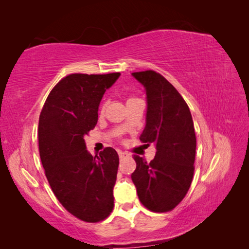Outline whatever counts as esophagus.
I'll list each match as a JSON object with an SVG mask.
<instances>
[{"label":"esophagus","instance_id":"obj_1","mask_svg":"<svg viewBox=\"0 0 249 249\" xmlns=\"http://www.w3.org/2000/svg\"><path fill=\"white\" fill-rule=\"evenodd\" d=\"M118 155H119V158L123 159V158H126V157H130V155L128 153H125V151H118Z\"/></svg>","mask_w":249,"mask_h":249}]
</instances>
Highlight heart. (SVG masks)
Wrapping results in <instances>:
<instances>
[{"instance_id":"1","label":"heart","mask_w":249,"mask_h":249,"mask_svg":"<svg viewBox=\"0 0 249 249\" xmlns=\"http://www.w3.org/2000/svg\"><path fill=\"white\" fill-rule=\"evenodd\" d=\"M129 100H130V99H129ZM103 108H104V106H103ZM103 108H102V109H103Z\"/></svg>"}]
</instances>
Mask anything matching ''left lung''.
<instances>
[{
	"label": "left lung",
	"mask_w": 249,
	"mask_h": 249,
	"mask_svg": "<svg viewBox=\"0 0 249 249\" xmlns=\"http://www.w3.org/2000/svg\"><path fill=\"white\" fill-rule=\"evenodd\" d=\"M132 76L146 92V124L140 140L154 144L156 156L149 163L134 156L131 178L142 204L153 212H169L184 199L194 177V121L185 100L163 76L154 71Z\"/></svg>",
	"instance_id": "left-lung-1"
}]
</instances>
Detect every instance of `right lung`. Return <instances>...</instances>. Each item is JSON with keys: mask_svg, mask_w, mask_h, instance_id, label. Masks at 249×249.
Wrapping results in <instances>:
<instances>
[{"mask_svg": "<svg viewBox=\"0 0 249 249\" xmlns=\"http://www.w3.org/2000/svg\"><path fill=\"white\" fill-rule=\"evenodd\" d=\"M119 76L71 74L50 91L39 116V156L49 185L65 210L87 222L105 219L114 207L118 154L106 147L92 156L85 136L98 123L105 91Z\"/></svg>", "mask_w": 249, "mask_h": 249, "instance_id": "obj_1", "label": "right lung"}]
</instances>
